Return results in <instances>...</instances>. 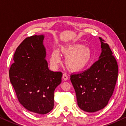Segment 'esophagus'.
Listing matches in <instances>:
<instances>
[{
  "label": "esophagus",
  "mask_w": 126,
  "mask_h": 126,
  "mask_svg": "<svg viewBox=\"0 0 126 126\" xmlns=\"http://www.w3.org/2000/svg\"><path fill=\"white\" fill-rule=\"evenodd\" d=\"M62 77H63V79L64 81H66L68 79V76L66 73H63Z\"/></svg>",
  "instance_id": "esophagus-1"
}]
</instances>
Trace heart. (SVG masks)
<instances>
[{
	"mask_svg": "<svg viewBox=\"0 0 126 126\" xmlns=\"http://www.w3.org/2000/svg\"><path fill=\"white\" fill-rule=\"evenodd\" d=\"M61 51L67 57L66 64L71 70L80 71L89 64L91 58V50L81 44H75L63 47ZM60 52L54 50L50 56V62L54 66H57L61 62Z\"/></svg>",
	"mask_w": 126,
	"mask_h": 126,
	"instance_id": "heart-1",
	"label": "heart"
}]
</instances>
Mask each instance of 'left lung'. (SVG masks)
Listing matches in <instances>:
<instances>
[{
  "label": "left lung",
  "mask_w": 126,
  "mask_h": 126,
  "mask_svg": "<svg viewBox=\"0 0 126 126\" xmlns=\"http://www.w3.org/2000/svg\"><path fill=\"white\" fill-rule=\"evenodd\" d=\"M102 49L98 61L86 70L71 75L79 108L95 112L107 105L114 90L118 67L109 45L99 37Z\"/></svg>",
  "instance_id": "obj_1"
}]
</instances>
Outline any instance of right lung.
<instances>
[{"mask_svg": "<svg viewBox=\"0 0 126 126\" xmlns=\"http://www.w3.org/2000/svg\"><path fill=\"white\" fill-rule=\"evenodd\" d=\"M43 40V35L26 38L16 49L9 70L19 102L28 110L40 114L53 109L54 92L63 75L49 69Z\"/></svg>", "mask_w": 126, "mask_h": 126, "instance_id": "1", "label": "right lung"}]
</instances>
